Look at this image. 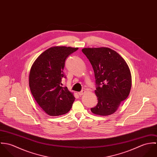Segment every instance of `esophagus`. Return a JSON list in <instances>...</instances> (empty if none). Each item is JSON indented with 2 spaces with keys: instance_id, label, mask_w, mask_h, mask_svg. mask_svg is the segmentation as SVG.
I'll return each instance as SVG.
<instances>
[{
  "instance_id": "obj_1",
  "label": "esophagus",
  "mask_w": 157,
  "mask_h": 157,
  "mask_svg": "<svg viewBox=\"0 0 157 157\" xmlns=\"http://www.w3.org/2000/svg\"><path fill=\"white\" fill-rule=\"evenodd\" d=\"M85 92H86V91H85V90H81L80 92H78V94H79L80 95H83Z\"/></svg>"
}]
</instances>
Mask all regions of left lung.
Segmentation results:
<instances>
[{"label": "left lung", "instance_id": "obj_1", "mask_svg": "<svg viewBox=\"0 0 157 157\" xmlns=\"http://www.w3.org/2000/svg\"><path fill=\"white\" fill-rule=\"evenodd\" d=\"M82 51L89 59L95 78L98 103L90 111L95 115H111L130 93L132 77L129 67L120 54L110 48H86Z\"/></svg>", "mask_w": 157, "mask_h": 157}]
</instances>
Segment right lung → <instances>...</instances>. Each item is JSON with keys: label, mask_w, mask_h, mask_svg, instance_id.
<instances>
[{"label": "right lung", "mask_w": 157, "mask_h": 157, "mask_svg": "<svg viewBox=\"0 0 157 157\" xmlns=\"http://www.w3.org/2000/svg\"><path fill=\"white\" fill-rule=\"evenodd\" d=\"M78 48L51 47L42 53L31 68L29 85L38 105L47 114L58 116L71 109L75 97L67 87H62L66 78L63 69L67 57Z\"/></svg>", "instance_id": "right-lung-1"}]
</instances>
